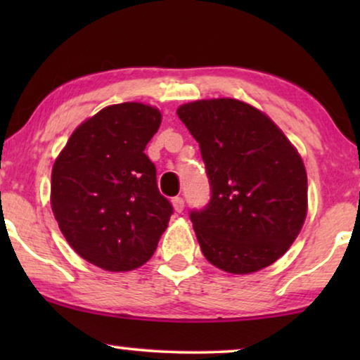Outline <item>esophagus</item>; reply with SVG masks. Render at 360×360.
<instances>
[{
	"instance_id": "1",
	"label": "esophagus",
	"mask_w": 360,
	"mask_h": 360,
	"mask_svg": "<svg viewBox=\"0 0 360 360\" xmlns=\"http://www.w3.org/2000/svg\"><path fill=\"white\" fill-rule=\"evenodd\" d=\"M172 205H174L176 213H181V211H184V208H185V201H184V198H181V196H175V198H172Z\"/></svg>"
}]
</instances>
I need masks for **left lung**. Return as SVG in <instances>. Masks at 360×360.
Returning <instances> with one entry per match:
<instances>
[{
    "label": "left lung",
    "mask_w": 360,
    "mask_h": 360,
    "mask_svg": "<svg viewBox=\"0 0 360 360\" xmlns=\"http://www.w3.org/2000/svg\"><path fill=\"white\" fill-rule=\"evenodd\" d=\"M200 144L211 198L190 211L201 252L229 274L269 267L287 252L308 208L303 160L275 122L233 98L176 110Z\"/></svg>",
    "instance_id": "obj_1"
}]
</instances>
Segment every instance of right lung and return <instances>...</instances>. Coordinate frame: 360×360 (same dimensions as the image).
I'll use <instances>...</instances> for the list:
<instances>
[{
  "label": "right lung",
  "mask_w": 360,
  "mask_h": 360,
  "mask_svg": "<svg viewBox=\"0 0 360 360\" xmlns=\"http://www.w3.org/2000/svg\"><path fill=\"white\" fill-rule=\"evenodd\" d=\"M162 115L142 103L108 106L73 131L52 169L51 205L78 255L110 272L146 264L174 208L144 154Z\"/></svg>",
  "instance_id": "obj_1"
}]
</instances>
